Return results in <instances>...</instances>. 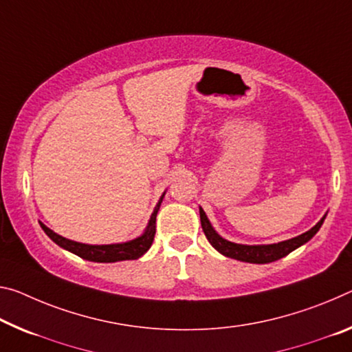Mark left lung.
I'll return each mask as SVG.
<instances>
[{
	"label": "left lung",
	"instance_id": "8db88e82",
	"mask_svg": "<svg viewBox=\"0 0 352 352\" xmlns=\"http://www.w3.org/2000/svg\"><path fill=\"white\" fill-rule=\"evenodd\" d=\"M199 213H200V222H202L205 236L217 252H221L226 256H230V258L246 261V263H256V265H265V263H271V261H276L278 258H282V256L288 255L289 252H293V250L298 249L299 246H302V244H305L307 241H310V239L316 235V232L320 230V227L322 226V222H324V217H326V214L322 216L321 221L318 222L315 227H311L309 232H305L296 238L287 239V241H280L276 244L248 246V244H236V243L227 241V239L217 235L213 226L210 224L205 211L200 208V206H199Z\"/></svg>",
	"mask_w": 352,
	"mask_h": 352
}]
</instances>
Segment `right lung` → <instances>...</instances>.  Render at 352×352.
I'll return each instance as SVG.
<instances>
[{"instance_id": "1", "label": "right lung", "mask_w": 352, "mask_h": 352, "mask_svg": "<svg viewBox=\"0 0 352 352\" xmlns=\"http://www.w3.org/2000/svg\"><path fill=\"white\" fill-rule=\"evenodd\" d=\"M164 194L166 192H163L160 202L155 206L152 216H150V221H148L146 232H144L141 236H138L126 243L102 244V246H97V244H82V243L72 241V239H67L64 236L58 235V233L50 230V228L45 224H42V222H41V227H42V230L45 232L56 244H58V246L64 248L65 250H69V252L81 256V258H85V260L97 261V263H114V261L136 260V258H139V256H142L144 254H146L150 249V246H152L155 232H156V214H158L160 205H161V202H163Z\"/></svg>"}]
</instances>
